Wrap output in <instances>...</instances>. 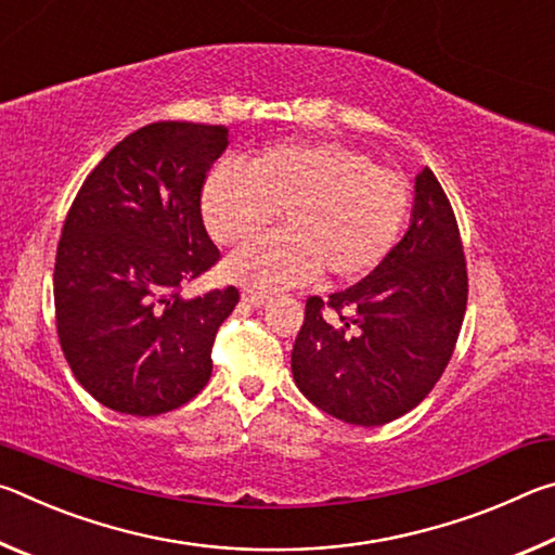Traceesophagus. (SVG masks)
Returning a JSON list of instances; mask_svg holds the SVG:
<instances>
[{"mask_svg":"<svg viewBox=\"0 0 555 555\" xmlns=\"http://www.w3.org/2000/svg\"><path fill=\"white\" fill-rule=\"evenodd\" d=\"M242 304H249V306H255V308H261V306L269 304V294H264V291L247 288V291H242Z\"/></svg>","mask_w":555,"mask_h":555,"instance_id":"esophagus-1","label":"esophagus"}]
</instances>
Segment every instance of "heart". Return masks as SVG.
Listing matches in <instances>:
<instances>
[{"mask_svg": "<svg viewBox=\"0 0 555 555\" xmlns=\"http://www.w3.org/2000/svg\"><path fill=\"white\" fill-rule=\"evenodd\" d=\"M411 208L403 176L343 144H281L247 164L215 166L201 210L210 237L242 247L269 230L274 215L286 234L242 249L224 274L257 288L296 286L323 271L357 281L391 255Z\"/></svg>", "mask_w": 555, "mask_h": 555, "instance_id": "obj_1", "label": "heart"}]
</instances>
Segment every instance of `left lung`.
<instances>
[{"mask_svg": "<svg viewBox=\"0 0 555 555\" xmlns=\"http://www.w3.org/2000/svg\"><path fill=\"white\" fill-rule=\"evenodd\" d=\"M467 306L455 212L430 168L416 176L411 224L367 279L306 300L291 352L296 387L331 416L384 426L428 397L453 357ZM336 313L323 319L324 308Z\"/></svg>", "mask_w": 555, "mask_h": 555, "instance_id": "1", "label": "left lung"}]
</instances>
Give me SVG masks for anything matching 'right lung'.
<instances>
[{"instance_id": "obj_1", "label": "right lung", "mask_w": 555, "mask_h": 555, "mask_svg": "<svg viewBox=\"0 0 555 555\" xmlns=\"http://www.w3.org/2000/svg\"><path fill=\"white\" fill-rule=\"evenodd\" d=\"M228 127L154 121L112 149L75 195L55 251V327L75 379L102 406L158 416L212 374L234 286L183 298L220 251L201 193Z\"/></svg>"}]
</instances>
